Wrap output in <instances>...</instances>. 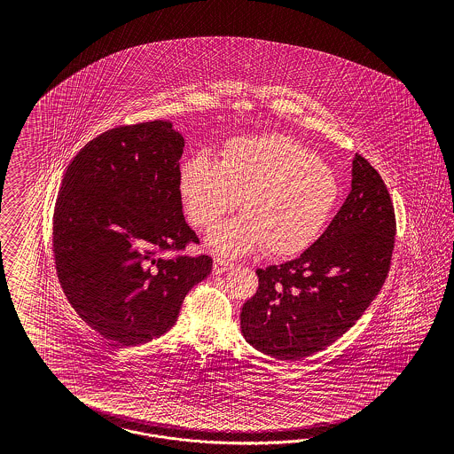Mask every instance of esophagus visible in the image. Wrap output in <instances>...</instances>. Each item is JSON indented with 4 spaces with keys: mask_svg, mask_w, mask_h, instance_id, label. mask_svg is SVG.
I'll return each mask as SVG.
<instances>
[{
    "mask_svg": "<svg viewBox=\"0 0 454 454\" xmlns=\"http://www.w3.org/2000/svg\"><path fill=\"white\" fill-rule=\"evenodd\" d=\"M233 268V262H224L221 258H215V262H213V273L215 275H223V273H226V271H230Z\"/></svg>",
    "mask_w": 454,
    "mask_h": 454,
    "instance_id": "esophagus-1",
    "label": "esophagus"
}]
</instances>
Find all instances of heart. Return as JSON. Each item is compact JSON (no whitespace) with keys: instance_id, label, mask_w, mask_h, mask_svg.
Returning a JSON list of instances; mask_svg holds the SVG:
<instances>
[{"instance_id":"heart-1","label":"heart","mask_w":454,"mask_h":454,"mask_svg":"<svg viewBox=\"0 0 454 454\" xmlns=\"http://www.w3.org/2000/svg\"><path fill=\"white\" fill-rule=\"evenodd\" d=\"M179 194L196 228H209L238 205L243 215L218 224L207 245L224 256L256 247L293 256L309 247L340 198V181L293 137L268 133L226 143L220 161L198 154L181 166Z\"/></svg>"}]
</instances>
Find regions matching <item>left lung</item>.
<instances>
[{"label": "left lung", "instance_id": "1", "mask_svg": "<svg viewBox=\"0 0 454 454\" xmlns=\"http://www.w3.org/2000/svg\"><path fill=\"white\" fill-rule=\"evenodd\" d=\"M396 221L378 171L356 154L351 192L326 231L296 260L256 270L241 333L268 356L300 361L349 330L385 283Z\"/></svg>", "mask_w": 454, "mask_h": 454}]
</instances>
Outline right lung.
Masks as SVG:
<instances>
[{"mask_svg": "<svg viewBox=\"0 0 454 454\" xmlns=\"http://www.w3.org/2000/svg\"><path fill=\"white\" fill-rule=\"evenodd\" d=\"M184 137L171 121L120 126L90 141L68 166L53 216L56 271L86 325L120 346L173 328L209 256L165 260L198 241L183 215Z\"/></svg>", "mask_w": 454, "mask_h": 454, "instance_id": "right-lung-1", "label": "right lung"}]
</instances>
